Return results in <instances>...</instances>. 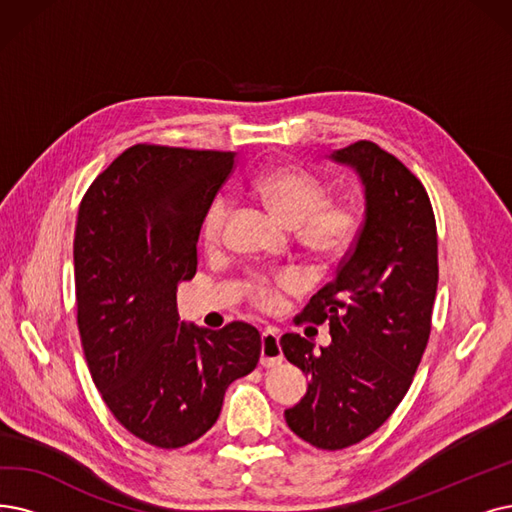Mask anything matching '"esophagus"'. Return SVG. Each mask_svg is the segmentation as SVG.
<instances>
[{"mask_svg":"<svg viewBox=\"0 0 512 512\" xmlns=\"http://www.w3.org/2000/svg\"><path fill=\"white\" fill-rule=\"evenodd\" d=\"M283 361L281 344H279V332L273 327H267L262 332V351H260V365L262 367H275Z\"/></svg>","mask_w":512,"mask_h":512,"instance_id":"1","label":"esophagus"}]
</instances>
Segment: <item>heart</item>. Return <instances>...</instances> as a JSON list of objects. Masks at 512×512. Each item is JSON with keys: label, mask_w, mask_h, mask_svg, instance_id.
I'll list each match as a JSON object with an SVG mask.
<instances>
[{"label": "heart", "mask_w": 512, "mask_h": 512, "mask_svg": "<svg viewBox=\"0 0 512 512\" xmlns=\"http://www.w3.org/2000/svg\"><path fill=\"white\" fill-rule=\"evenodd\" d=\"M245 193L254 195L290 227L306 250L321 260H336L349 252L363 229V210L355 201H327L323 182L302 168H271L241 185ZM231 201L216 195L201 216V239L210 248L218 245L227 229ZM300 288L296 271L285 269L273 275H252L248 296L260 311H277L283 296Z\"/></svg>", "instance_id": "heart-1"}]
</instances>
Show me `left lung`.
Segmentation results:
<instances>
[{"label":"left lung","mask_w":512,"mask_h":512,"mask_svg":"<svg viewBox=\"0 0 512 512\" xmlns=\"http://www.w3.org/2000/svg\"><path fill=\"white\" fill-rule=\"evenodd\" d=\"M332 159L361 176L363 229L336 279L294 319L327 323L332 344L315 353L300 334L279 340L288 361L311 378L300 403L285 410V422L327 452L370 437L397 410L431 336L439 281L437 224L422 182L370 140Z\"/></svg>","instance_id":"8db88e82"}]
</instances>
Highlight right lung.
<instances>
[{"label":"right lung","instance_id":"right-lung-1","mask_svg":"<svg viewBox=\"0 0 512 512\" xmlns=\"http://www.w3.org/2000/svg\"><path fill=\"white\" fill-rule=\"evenodd\" d=\"M235 166L231 151L138 142L79 203L73 241L81 346L117 422L149 445L185 447L218 420L224 391L260 359L254 325L178 321L197 273L203 210Z\"/></svg>","mask_w":512,"mask_h":512}]
</instances>
